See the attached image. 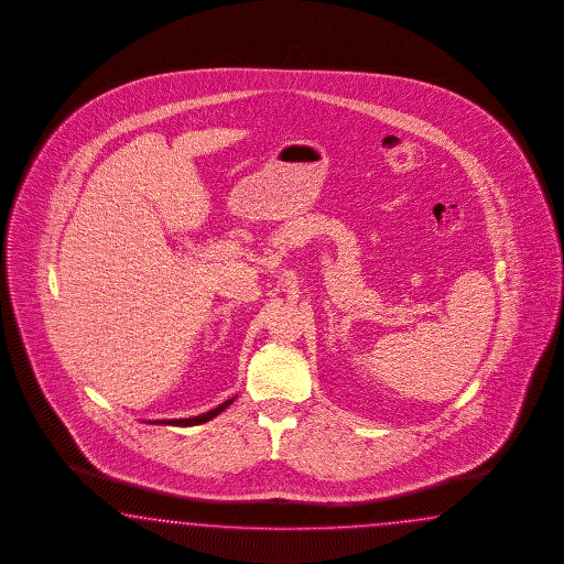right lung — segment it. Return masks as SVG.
I'll list each match as a JSON object with an SVG mask.
<instances>
[{
	"label": "right lung",
	"mask_w": 564,
	"mask_h": 564,
	"mask_svg": "<svg viewBox=\"0 0 564 564\" xmlns=\"http://www.w3.org/2000/svg\"><path fill=\"white\" fill-rule=\"evenodd\" d=\"M231 403H234V399H229V401L221 403L219 408L206 411V413L196 415V417H186V420H156V422H151V424H167V426H196V424H205L208 420H213L215 415H219L223 410H227Z\"/></svg>",
	"instance_id": "add662e5"
}]
</instances>
